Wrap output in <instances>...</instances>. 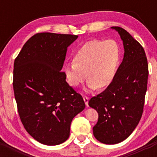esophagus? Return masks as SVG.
Instances as JSON below:
<instances>
[{
    "label": "esophagus",
    "mask_w": 157,
    "mask_h": 157,
    "mask_svg": "<svg viewBox=\"0 0 157 157\" xmlns=\"http://www.w3.org/2000/svg\"><path fill=\"white\" fill-rule=\"evenodd\" d=\"M83 100H84V101H85L86 105V106L88 107L89 106V105H88L89 98H88V97H87V96H83Z\"/></svg>",
    "instance_id": "34e87169"
}]
</instances>
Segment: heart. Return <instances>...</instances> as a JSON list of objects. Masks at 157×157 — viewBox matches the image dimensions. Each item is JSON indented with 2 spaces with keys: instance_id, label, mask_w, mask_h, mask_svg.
I'll use <instances>...</instances> for the list:
<instances>
[{
  "instance_id": "1",
  "label": "heart",
  "mask_w": 157,
  "mask_h": 157,
  "mask_svg": "<svg viewBox=\"0 0 157 157\" xmlns=\"http://www.w3.org/2000/svg\"><path fill=\"white\" fill-rule=\"evenodd\" d=\"M120 58L121 50L115 40L87 41L76 51L74 61L65 65L67 81L72 87H78L88 77L89 90L105 88L114 80Z\"/></svg>"
}]
</instances>
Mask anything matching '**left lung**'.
Here are the masks:
<instances>
[{"label": "left lung", "mask_w": 157, "mask_h": 157, "mask_svg": "<svg viewBox=\"0 0 157 157\" xmlns=\"http://www.w3.org/2000/svg\"><path fill=\"white\" fill-rule=\"evenodd\" d=\"M123 42L124 56L114 80L93 97L89 105L98 113L93 128L96 139L113 145L124 141L138 126L143 112L149 76L143 47L126 30L112 27Z\"/></svg>", "instance_id": "8db88e82"}]
</instances>
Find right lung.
Listing matches in <instances>:
<instances>
[{
  "instance_id": "right-lung-1",
  "label": "right lung",
  "mask_w": 157,
  "mask_h": 157,
  "mask_svg": "<svg viewBox=\"0 0 157 157\" xmlns=\"http://www.w3.org/2000/svg\"><path fill=\"white\" fill-rule=\"evenodd\" d=\"M78 35L37 33L15 59L13 90L23 127L44 145L64 142L73 118L85 109L79 94L61 71L67 47Z\"/></svg>"
}]
</instances>
